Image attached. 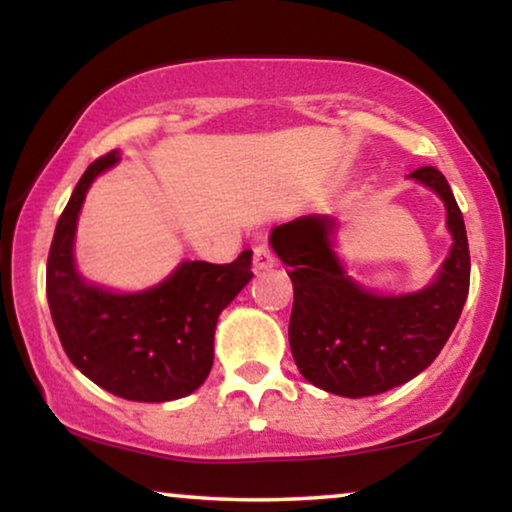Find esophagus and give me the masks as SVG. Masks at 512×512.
Segmentation results:
<instances>
[{
  "label": "esophagus",
  "instance_id": "34e87169",
  "mask_svg": "<svg viewBox=\"0 0 512 512\" xmlns=\"http://www.w3.org/2000/svg\"><path fill=\"white\" fill-rule=\"evenodd\" d=\"M277 265L275 256L270 254L268 247H256L254 249V272H265V270H272Z\"/></svg>",
  "mask_w": 512,
  "mask_h": 512
}]
</instances>
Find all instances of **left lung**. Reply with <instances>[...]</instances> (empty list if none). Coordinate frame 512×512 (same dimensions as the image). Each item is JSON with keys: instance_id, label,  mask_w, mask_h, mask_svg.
<instances>
[{"instance_id": "8db88e82", "label": "left lung", "mask_w": 512, "mask_h": 512, "mask_svg": "<svg viewBox=\"0 0 512 512\" xmlns=\"http://www.w3.org/2000/svg\"><path fill=\"white\" fill-rule=\"evenodd\" d=\"M408 177L443 200L452 237L450 254L422 289L380 293L349 275L338 254L342 223L333 216H298L270 235L293 282V361L328 394L363 398L410 382L431 366L464 310L471 282L464 216L436 167Z\"/></svg>"}]
</instances>
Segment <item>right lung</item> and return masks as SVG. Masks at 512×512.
Wrapping results in <instances>:
<instances>
[{
	"label": "right lung",
	"mask_w": 512,
	"mask_h": 512,
	"mask_svg": "<svg viewBox=\"0 0 512 512\" xmlns=\"http://www.w3.org/2000/svg\"><path fill=\"white\" fill-rule=\"evenodd\" d=\"M116 163L111 151L88 165L58 219L46 265L48 307L69 361L97 387L125 401H177L212 370L219 314L254 277L251 249L228 265L181 261L149 289L88 282L76 268V223L88 188Z\"/></svg>",
	"instance_id": "right-lung-1"
}]
</instances>
